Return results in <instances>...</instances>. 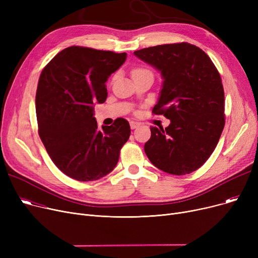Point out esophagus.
<instances>
[{
  "label": "esophagus",
  "instance_id": "34e87169",
  "mask_svg": "<svg viewBox=\"0 0 258 258\" xmlns=\"http://www.w3.org/2000/svg\"><path fill=\"white\" fill-rule=\"evenodd\" d=\"M131 128L132 130H135V128H137L139 125H140V123L139 122H137V121H131Z\"/></svg>",
  "mask_w": 258,
  "mask_h": 258
}]
</instances>
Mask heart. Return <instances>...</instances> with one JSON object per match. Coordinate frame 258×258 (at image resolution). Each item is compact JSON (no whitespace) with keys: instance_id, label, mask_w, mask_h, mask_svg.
<instances>
[{"instance_id":"obj_1","label":"heart","mask_w":258,"mask_h":258,"mask_svg":"<svg viewBox=\"0 0 258 258\" xmlns=\"http://www.w3.org/2000/svg\"><path fill=\"white\" fill-rule=\"evenodd\" d=\"M144 72H151L148 71L147 69H144V68H136V69L133 70V76L134 75H137V74H141V73H144Z\"/></svg>"}]
</instances>
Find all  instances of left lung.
<instances>
[{"label":"left lung","instance_id":"1","mask_svg":"<svg viewBox=\"0 0 258 258\" xmlns=\"http://www.w3.org/2000/svg\"><path fill=\"white\" fill-rule=\"evenodd\" d=\"M164 79L155 115L170 124L152 126L144 151L152 163L170 174L200 168L213 153L225 126L221 75L207 54L189 43L159 45L134 52Z\"/></svg>","mask_w":258,"mask_h":258}]
</instances>
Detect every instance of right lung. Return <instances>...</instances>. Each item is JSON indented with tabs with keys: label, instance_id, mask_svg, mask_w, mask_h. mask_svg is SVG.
I'll use <instances>...</instances> for the list:
<instances>
[{
	"label": "right lung",
	"instance_id": "add662e5",
	"mask_svg": "<svg viewBox=\"0 0 258 258\" xmlns=\"http://www.w3.org/2000/svg\"><path fill=\"white\" fill-rule=\"evenodd\" d=\"M126 53L72 46L56 54L40 73L35 96L38 135L53 163L68 177L96 181L118 163L128 140V121L117 118L98 128L94 103L107 97V78Z\"/></svg>",
	"mask_w": 258,
	"mask_h": 258
}]
</instances>
